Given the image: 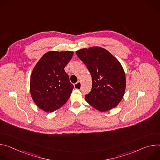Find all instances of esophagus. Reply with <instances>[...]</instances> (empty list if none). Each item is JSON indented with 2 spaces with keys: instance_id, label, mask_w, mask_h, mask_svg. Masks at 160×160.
<instances>
[{
  "instance_id": "esophagus-1",
  "label": "esophagus",
  "mask_w": 160,
  "mask_h": 160,
  "mask_svg": "<svg viewBox=\"0 0 160 160\" xmlns=\"http://www.w3.org/2000/svg\"><path fill=\"white\" fill-rule=\"evenodd\" d=\"M74 87H75V88H77V89H80L81 88V82H77L74 85Z\"/></svg>"
}]
</instances>
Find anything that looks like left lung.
Masks as SVG:
<instances>
[{
	"label": "left lung",
	"instance_id": "1",
	"mask_svg": "<svg viewBox=\"0 0 160 160\" xmlns=\"http://www.w3.org/2000/svg\"><path fill=\"white\" fill-rule=\"evenodd\" d=\"M76 54L92 77V90L85 95L86 101L101 112L117 107L126 88L125 72L119 61L100 47L84 48Z\"/></svg>",
	"mask_w": 160,
	"mask_h": 160
}]
</instances>
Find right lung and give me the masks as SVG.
<instances>
[{
  "label": "right lung",
  "mask_w": 160,
  "mask_h": 160,
  "mask_svg": "<svg viewBox=\"0 0 160 160\" xmlns=\"http://www.w3.org/2000/svg\"><path fill=\"white\" fill-rule=\"evenodd\" d=\"M73 56V51H51L44 54L35 66L30 77V94L43 111L53 112L70 98L73 85L64 68Z\"/></svg>",
  "instance_id": "add662e5"
}]
</instances>
